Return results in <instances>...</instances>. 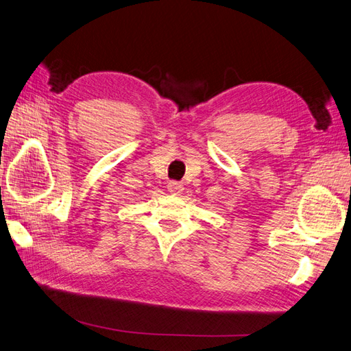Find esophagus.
Instances as JSON below:
<instances>
[{"label":"esophagus","instance_id":"obj_1","mask_svg":"<svg viewBox=\"0 0 351 351\" xmlns=\"http://www.w3.org/2000/svg\"><path fill=\"white\" fill-rule=\"evenodd\" d=\"M183 191H184V187H183L182 183H178V182H169L168 183V192H171L173 195H178V193H182Z\"/></svg>","mask_w":351,"mask_h":351}]
</instances>
